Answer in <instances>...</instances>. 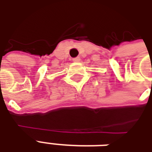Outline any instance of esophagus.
<instances>
[{
	"label": "esophagus",
	"mask_w": 152,
	"mask_h": 152,
	"mask_svg": "<svg viewBox=\"0 0 152 152\" xmlns=\"http://www.w3.org/2000/svg\"><path fill=\"white\" fill-rule=\"evenodd\" d=\"M80 58H79V57H76V58H74L72 59L73 62H75V63H78V62H80Z\"/></svg>",
	"instance_id": "1"
}]
</instances>
